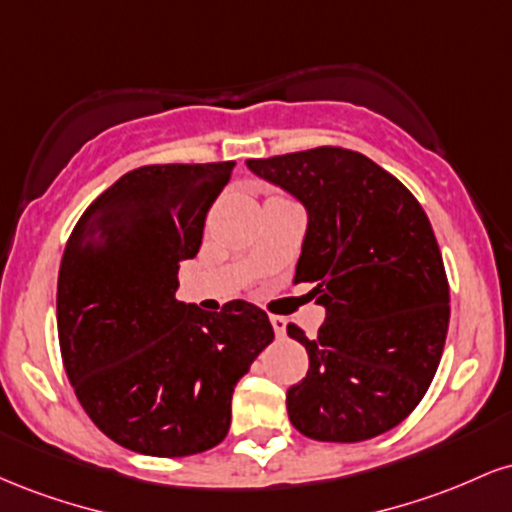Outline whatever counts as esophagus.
I'll return each mask as SVG.
<instances>
[{
  "mask_svg": "<svg viewBox=\"0 0 512 512\" xmlns=\"http://www.w3.org/2000/svg\"><path fill=\"white\" fill-rule=\"evenodd\" d=\"M269 322H272L276 337H284L286 334V320L281 315H269Z\"/></svg>",
  "mask_w": 512,
  "mask_h": 512,
  "instance_id": "1",
  "label": "esophagus"
}]
</instances>
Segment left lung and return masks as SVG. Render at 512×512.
Segmentation results:
<instances>
[{
	"instance_id": "left-lung-1",
	"label": "left lung",
	"mask_w": 512,
	"mask_h": 512,
	"mask_svg": "<svg viewBox=\"0 0 512 512\" xmlns=\"http://www.w3.org/2000/svg\"><path fill=\"white\" fill-rule=\"evenodd\" d=\"M248 168L308 209L293 284L327 317L286 392L291 424L322 443H358L416 409L436 375L450 322V286L426 211L395 175L358 151L317 146L250 158Z\"/></svg>"
}]
</instances>
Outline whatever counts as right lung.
<instances>
[{
	"label": "right lung",
	"mask_w": 512,
	"mask_h": 512,
	"mask_svg": "<svg viewBox=\"0 0 512 512\" xmlns=\"http://www.w3.org/2000/svg\"><path fill=\"white\" fill-rule=\"evenodd\" d=\"M233 161L154 163L101 192L76 221L57 279V334L76 399L110 440L154 457L226 438L231 397L274 339L248 301L207 313L175 298Z\"/></svg>",
	"instance_id": "add662e5"
}]
</instances>
